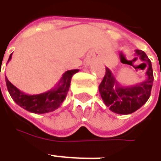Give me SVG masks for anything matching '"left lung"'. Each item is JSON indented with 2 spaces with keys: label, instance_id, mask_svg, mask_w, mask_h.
Instances as JSON below:
<instances>
[{
  "label": "left lung",
  "instance_id": "1",
  "mask_svg": "<svg viewBox=\"0 0 161 161\" xmlns=\"http://www.w3.org/2000/svg\"><path fill=\"white\" fill-rule=\"evenodd\" d=\"M135 55L145 62V67L147 66L145 81L130 87H123L118 83L109 68H106L105 75L98 86L104 104L112 112L119 114H130L135 112L147 102L151 93L154 81L151 62L141 50H135Z\"/></svg>",
  "mask_w": 161,
  "mask_h": 161
}]
</instances>
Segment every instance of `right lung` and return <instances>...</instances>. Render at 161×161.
<instances>
[{
	"mask_svg": "<svg viewBox=\"0 0 161 161\" xmlns=\"http://www.w3.org/2000/svg\"><path fill=\"white\" fill-rule=\"evenodd\" d=\"M11 55L12 53L9 57L8 62L11 59ZM78 71V69H73L65 72L55 88L40 94L29 95L21 92L6 77V87L12 99L20 107L34 114H46L60 107L68 94L72 77Z\"/></svg>",
	"mask_w": 161,
	"mask_h": 161,
	"instance_id": "1",
	"label": "right lung"
}]
</instances>
